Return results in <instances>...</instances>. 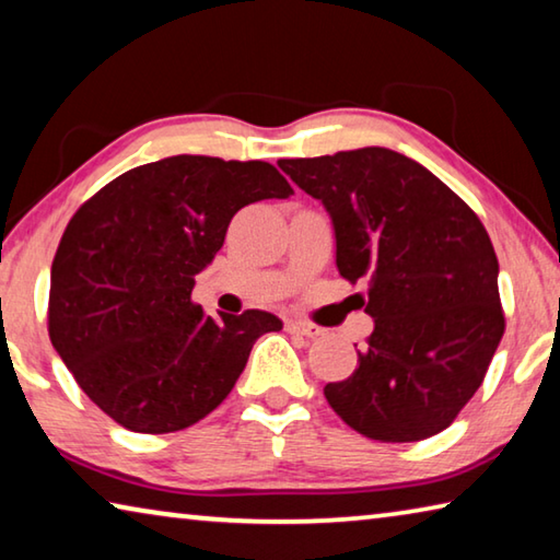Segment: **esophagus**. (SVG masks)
Here are the masks:
<instances>
[{
	"instance_id": "34e87169",
	"label": "esophagus",
	"mask_w": 560,
	"mask_h": 560,
	"mask_svg": "<svg viewBox=\"0 0 560 560\" xmlns=\"http://www.w3.org/2000/svg\"><path fill=\"white\" fill-rule=\"evenodd\" d=\"M287 330H289V334H299V336H306V338H316V336L324 334V328H318L314 324H306V320H296V318L287 320Z\"/></svg>"
}]
</instances>
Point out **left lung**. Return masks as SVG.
Instances as JSON below:
<instances>
[{
	"label": "left lung",
	"mask_w": 560,
	"mask_h": 560,
	"mask_svg": "<svg viewBox=\"0 0 560 560\" xmlns=\"http://www.w3.org/2000/svg\"><path fill=\"white\" fill-rule=\"evenodd\" d=\"M326 207L336 267L365 279L375 320L328 405L355 432L417 442L450 428L487 375L504 336L499 261L469 205L412 158L387 148L279 160Z\"/></svg>",
	"instance_id": "obj_1"
}]
</instances>
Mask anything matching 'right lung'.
<instances>
[{"label": "right lung", "mask_w": 560, "mask_h": 560, "mask_svg": "<svg viewBox=\"0 0 560 560\" xmlns=\"http://www.w3.org/2000/svg\"><path fill=\"white\" fill-rule=\"evenodd\" d=\"M293 195L261 160L175 155L132 167L71 217L51 264L49 336L75 383L122 428L185 430L232 393L267 311L205 316L195 277L242 207Z\"/></svg>", "instance_id": "right-lung-1"}]
</instances>
